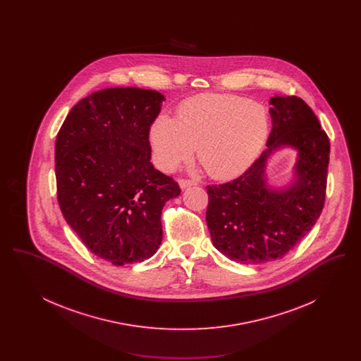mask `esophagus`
I'll use <instances>...</instances> for the list:
<instances>
[{
    "instance_id": "1",
    "label": "esophagus",
    "mask_w": 361,
    "mask_h": 361,
    "mask_svg": "<svg viewBox=\"0 0 361 361\" xmlns=\"http://www.w3.org/2000/svg\"><path fill=\"white\" fill-rule=\"evenodd\" d=\"M178 185H180V188L181 189H187L189 188V187H192V185H196V183L192 181V180H180V181H178Z\"/></svg>"
}]
</instances>
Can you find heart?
I'll return each mask as SVG.
<instances>
[{"instance_id":"1","label":"heart","mask_w":361,"mask_h":361,"mask_svg":"<svg viewBox=\"0 0 361 361\" xmlns=\"http://www.w3.org/2000/svg\"><path fill=\"white\" fill-rule=\"evenodd\" d=\"M269 131L265 108L245 97L203 93L178 105L176 119L159 115L149 130L155 165L172 172L196 155L218 180L245 172L262 150Z\"/></svg>"}]
</instances>
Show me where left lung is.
Returning <instances> with one entry per match:
<instances>
[{"mask_svg": "<svg viewBox=\"0 0 361 361\" xmlns=\"http://www.w3.org/2000/svg\"><path fill=\"white\" fill-rule=\"evenodd\" d=\"M267 149L238 178L208 185L206 221L212 245L242 264L284 257L319 218L326 190L330 143L307 104L296 96H274ZM295 149L290 183L277 188L267 177L270 158Z\"/></svg>", "mask_w": 361, "mask_h": 361, "instance_id": "1", "label": "left lung"}]
</instances>
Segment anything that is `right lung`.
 Segmentation results:
<instances>
[{
    "instance_id": "1",
    "label": "right lung",
    "mask_w": 361,
    "mask_h": 361,
    "mask_svg": "<svg viewBox=\"0 0 361 361\" xmlns=\"http://www.w3.org/2000/svg\"><path fill=\"white\" fill-rule=\"evenodd\" d=\"M164 94L106 87L74 105L55 142L58 203L86 247L114 265L152 257L161 214L181 190L150 162L149 130Z\"/></svg>"
}]
</instances>
